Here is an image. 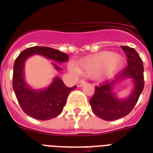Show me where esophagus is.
Listing matches in <instances>:
<instances>
[{"label":"esophagus","mask_w":153,"mask_h":153,"mask_svg":"<svg viewBox=\"0 0 153 153\" xmlns=\"http://www.w3.org/2000/svg\"><path fill=\"white\" fill-rule=\"evenodd\" d=\"M84 84H86V81L84 79H81V80H79V82L78 83V84H77V85H78V87H81V86H83Z\"/></svg>","instance_id":"obj_1"}]
</instances>
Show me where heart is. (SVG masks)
<instances>
[{"label": "heart", "mask_w": 153, "mask_h": 153, "mask_svg": "<svg viewBox=\"0 0 153 153\" xmlns=\"http://www.w3.org/2000/svg\"><path fill=\"white\" fill-rule=\"evenodd\" d=\"M123 65L121 56L114 52L104 51L83 59L79 63V70L85 75L99 74L104 78L114 76Z\"/></svg>", "instance_id": "heart-1"}]
</instances>
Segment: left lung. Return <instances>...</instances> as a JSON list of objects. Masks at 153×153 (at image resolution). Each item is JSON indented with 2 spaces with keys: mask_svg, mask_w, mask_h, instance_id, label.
Wrapping results in <instances>:
<instances>
[{
  "mask_svg": "<svg viewBox=\"0 0 153 153\" xmlns=\"http://www.w3.org/2000/svg\"><path fill=\"white\" fill-rule=\"evenodd\" d=\"M121 48L128 59V65L111 83L104 82L96 86L94 94L89 100L93 113L106 121H114L128 115L136 105L144 88L143 63L139 54L131 47ZM123 78H132L134 88L127 99L119 100L115 97L111 88Z\"/></svg>",
  "mask_w": 153,
  "mask_h": 153,
  "instance_id": "1",
  "label": "left lung"
}]
</instances>
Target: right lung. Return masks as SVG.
Returning <instances> with one entry per match:
<instances>
[{
	"mask_svg": "<svg viewBox=\"0 0 153 153\" xmlns=\"http://www.w3.org/2000/svg\"><path fill=\"white\" fill-rule=\"evenodd\" d=\"M32 54L43 55L58 63L67 61L69 55L50 47H30L19 54L14 64L12 85L21 108L33 118L49 120L61 114L68 95L76 86L67 87L60 78L56 77L51 85L45 89L35 90L30 88L25 81L24 66L25 60ZM52 64L57 70L62 69L56 64Z\"/></svg>",
	"mask_w": 153,
	"mask_h": 153,
	"instance_id": "right-lung-1",
	"label": "right lung"
}]
</instances>
